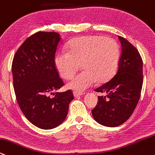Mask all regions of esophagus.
I'll return each mask as SVG.
<instances>
[{
  "label": "esophagus",
  "instance_id": "obj_1",
  "mask_svg": "<svg viewBox=\"0 0 155 155\" xmlns=\"http://www.w3.org/2000/svg\"><path fill=\"white\" fill-rule=\"evenodd\" d=\"M83 94H84L83 93H81V92H77V91H74L73 92V95L74 97H78V96H82Z\"/></svg>",
  "mask_w": 155,
  "mask_h": 155
}]
</instances>
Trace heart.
<instances>
[{
	"mask_svg": "<svg viewBox=\"0 0 155 155\" xmlns=\"http://www.w3.org/2000/svg\"><path fill=\"white\" fill-rule=\"evenodd\" d=\"M68 49L69 52H59L54 60L60 75L69 79L81 65L84 70L67 83L68 88L83 91L96 81L99 83L109 81L117 72L120 52L113 39L97 35L84 36L71 41Z\"/></svg>",
	"mask_w": 155,
	"mask_h": 155,
	"instance_id": "obj_1",
	"label": "heart"
}]
</instances>
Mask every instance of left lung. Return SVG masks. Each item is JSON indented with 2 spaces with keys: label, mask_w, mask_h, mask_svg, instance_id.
Listing matches in <instances>:
<instances>
[{
  "label": "left lung",
  "mask_w": 155,
  "mask_h": 155,
  "mask_svg": "<svg viewBox=\"0 0 155 155\" xmlns=\"http://www.w3.org/2000/svg\"><path fill=\"white\" fill-rule=\"evenodd\" d=\"M122 52L116 74L110 81L96 88L103 94L92 110L94 120L107 127H117L131 116L141 95L143 85V61L130 42L119 36Z\"/></svg>",
  "instance_id": "1"
}]
</instances>
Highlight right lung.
Listing matches in <instances>:
<instances>
[{"label":"right lung","mask_w":155,"mask_h":155,"mask_svg":"<svg viewBox=\"0 0 155 155\" xmlns=\"http://www.w3.org/2000/svg\"><path fill=\"white\" fill-rule=\"evenodd\" d=\"M60 42L59 33L38 32L21 44L12 62L18 104L32 124L44 130L56 128L64 121L74 99L70 90L53 93L64 85L54 62Z\"/></svg>","instance_id":"right-lung-1"}]
</instances>
